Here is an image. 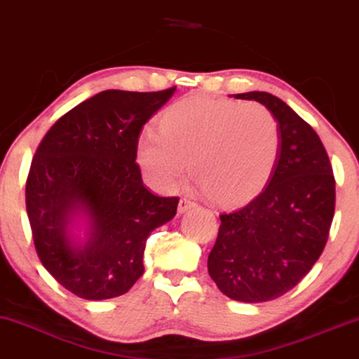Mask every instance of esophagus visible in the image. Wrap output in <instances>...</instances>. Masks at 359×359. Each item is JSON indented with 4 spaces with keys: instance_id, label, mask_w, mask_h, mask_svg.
<instances>
[{
    "instance_id": "obj_1",
    "label": "esophagus",
    "mask_w": 359,
    "mask_h": 359,
    "mask_svg": "<svg viewBox=\"0 0 359 359\" xmlns=\"http://www.w3.org/2000/svg\"><path fill=\"white\" fill-rule=\"evenodd\" d=\"M191 207H194V202L186 199V197H184V199H181L180 204H178V214H184V212L191 209Z\"/></svg>"
}]
</instances>
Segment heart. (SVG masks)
Listing matches in <instances>:
<instances>
[{"label":"heart","mask_w":359,"mask_h":359,"mask_svg":"<svg viewBox=\"0 0 359 359\" xmlns=\"http://www.w3.org/2000/svg\"><path fill=\"white\" fill-rule=\"evenodd\" d=\"M137 163L158 191H171L188 173L210 201L241 205L272 178L280 154L278 124L267 108L207 95L176 100L158 131L137 139Z\"/></svg>","instance_id":"obj_1"}]
</instances>
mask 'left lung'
<instances>
[{"mask_svg": "<svg viewBox=\"0 0 359 359\" xmlns=\"http://www.w3.org/2000/svg\"><path fill=\"white\" fill-rule=\"evenodd\" d=\"M272 113L280 154L272 178L248 205L222 214L207 269L218 290L243 303L290 292L324 251L335 210V180L313 128L267 92L236 93Z\"/></svg>", "mask_w": 359, "mask_h": 359, "instance_id": "left-lung-1", "label": "left lung"}]
</instances>
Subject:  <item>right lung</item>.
<instances>
[{
	"label": "right lung",
	"mask_w": 359,
	"mask_h": 359,
	"mask_svg": "<svg viewBox=\"0 0 359 359\" xmlns=\"http://www.w3.org/2000/svg\"><path fill=\"white\" fill-rule=\"evenodd\" d=\"M176 87L103 90L61 116L41 139L25 205L43 267L84 299L121 296L144 273L145 241L176 215L178 197L145 188L139 133Z\"/></svg>",
	"instance_id": "obj_1"
}]
</instances>
